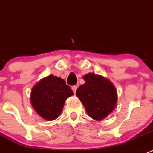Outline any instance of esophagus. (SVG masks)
Returning <instances> with one entry per match:
<instances>
[{
  "instance_id": "1",
  "label": "esophagus",
  "mask_w": 153,
  "mask_h": 153,
  "mask_svg": "<svg viewBox=\"0 0 153 153\" xmlns=\"http://www.w3.org/2000/svg\"><path fill=\"white\" fill-rule=\"evenodd\" d=\"M77 89H78V86H72V91H73V92L75 94V92H76Z\"/></svg>"
}]
</instances>
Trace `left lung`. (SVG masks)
Wrapping results in <instances>:
<instances>
[{"instance_id":"8db88e82","label":"left lung","mask_w":153,"mask_h":153,"mask_svg":"<svg viewBox=\"0 0 153 153\" xmlns=\"http://www.w3.org/2000/svg\"><path fill=\"white\" fill-rule=\"evenodd\" d=\"M85 84L78 88L76 95L89 117L101 121L112 112L117 104L116 89L107 78L94 73L83 77Z\"/></svg>"}]
</instances>
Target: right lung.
<instances>
[{"label":"right lung","instance_id":"add662e5","mask_svg":"<svg viewBox=\"0 0 153 153\" xmlns=\"http://www.w3.org/2000/svg\"><path fill=\"white\" fill-rule=\"evenodd\" d=\"M72 95L73 92L64 79L50 75L33 86L30 101L40 116L52 121L59 116L66 99Z\"/></svg>","mask_w":153,"mask_h":153}]
</instances>
